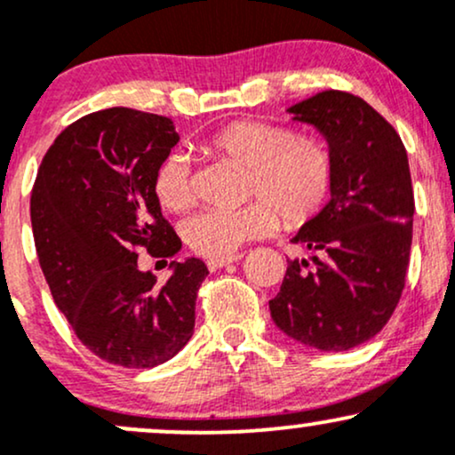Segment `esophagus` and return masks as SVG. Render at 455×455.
<instances>
[{"label":"esophagus","mask_w":455,"mask_h":455,"mask_svg":"<svg viewBox=\"0 0 455 455\" xmlns=\"http://www.w3.org/2000/svg\"><path fill=\"white\" fill-rule=\"evenodd\" d=\"M239 259H242V254H235V257H227V259H207V267H210V271H216L220 267H227V265L231 263H237Z\"/></svg>","instance_id":"obj_1"}]
</instances>
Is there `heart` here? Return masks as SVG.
<instances>
[{
	"instance_id": "b5f03b06",
	"label": "heart",
	"mask_w": 455,
	"mask_h": 455,
	"mask_svg": "<svg viewBox=\"0 0 455 455\" xmlns=\"http://www.w3.org/2000/svg\"><path fill=\"white\" fill-rule=\"evenodd\" d=\"M205 151L245 166L243 192L250 201L239 210H207L184 224L186 243L201 257H233L243 243L278 227V211L289 227H304L327 207L336 180L331 148L318 134L293 132L280 124L239 119L212 134ZM154 195L169 212L195 205V181L181 156L160 162Z\"/></svg>"
}]
</instances>
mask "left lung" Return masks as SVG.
<instances>
[{"instance_id":"1","label":"left lung","mask_w":455,"mask_h":455,"mask_svg":"<svg viewBox=\"0 0 455 455\" xmlns=\"http://www.w3.org/2000/svg\"><path fill=\"white\" fill-rule=\"evenodd\" d=\"M289 113L327 139L336 180L325 210L293 237L315 265L289 260L271 318L306 347L348 351L387 325L404 289L415 213L409 158L387 119L348 92H321Z\"/></svg>"}]
</instances>
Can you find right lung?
I'll list each match as a JSON object with an SVG mask.
<instances>
[{
    "mask_svg": "<svg viewBox=\"0 0 455 455\" xmlns=\"http://www.w3.org/2000/svg\"><path fill=\"white\" fill-rule=\"evenodd\" d=\"M177 140L162 115L90 113L53 140L31 190L36 252L57 307L93 355L124 368H154L186 347L210 274L198 259L171 260L164 284L139 269L137 248L164 265L181 248L154 195Z\"/></svg>",
    "mask_w": 455,
    "mask_h": 455,
    "instance_id": "add662e5",
    "label": "right lung"
}]
</instances>
